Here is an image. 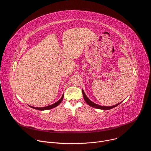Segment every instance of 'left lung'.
Segmentation results:
<instances>
[{"label": "left lung", "mask_w": 151, "mask_h": 151, "mask_svg": "<svg viewBox=\"0 0 151 151\" xmlns=\"http://www.w3.org/2000/svg\"><path fill=\"white\" fill-rule=\"evenodd\" d=\"M82 94H83V99L85 101V102L87 103L89 106L93 107H95V108H97V109H103V110H109L111 109H112L114 108V107L117 106L118 104H119L121 103L116 104V105H114V106H100V105H99V104H97L94 103H93V101H91L87 97V96L85 95L84 91L83 90H82Z\"/></svg>", "instance_id": "left-lung-1"}]
</instances>
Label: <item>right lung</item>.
<instances>
[{"mask_svg": "<svg viewBox=\"0 0 151 151\" xmlns=\"http://www.w3.org/2000/svg\"><path fill=\"white\" fill-rule=\"evenodd\" d=\"M63 96H64V94H63L61 98L58 101H57L56 103L51 104V105H50V106H46V107H33V106H29L30 107H32V108H33V109H35L36 110H39V111H45V110H49V109H52L54 108V107L57 106L58 105L60 104V103L62 101L63 99Z\"/></svg>", "mask_w": 151, "mask_h": 151, "instance_id": "1", "label": "right lung"}]
</instances>
